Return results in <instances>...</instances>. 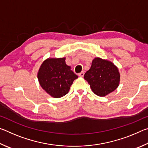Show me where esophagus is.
<instances>
[{"label": "esophagus", "mask_w": 148, "mask_h": 148, "mask_svg": "<svg viewBox=\"0 0 148 148\" xmlns=\"http://www.w3.org/2000/svg\"><path fill=\"white\" fill-rule=\"evenodd\" d=\"M79 76L80 77H83V76H84V72L83 71V72H80V73L79 74Z\"/></svg>", "instance_id": "esophagus-1"}]
</instances>
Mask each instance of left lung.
Here are the masks:
<instances>
[{"label": "left lung", "instance_id": "obj_1", "mask_svg": "<svg viewBox=\"0 0 148 148\" xmlns=\"http://www.w3.org/2000/svg\"><path fill=\"white\" fill-rule=\"evenodd\" d=\"M84 79L95 94L104 97L118 87L120 75L112 62L97 57L92 61L91 69L84 74Z\"/></svg>", "mask_w": 148, "mask_h": 148}]
</instances>
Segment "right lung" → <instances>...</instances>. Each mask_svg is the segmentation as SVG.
Wrapping results in <instances>:
<instances>
[{"label": "right lung", "instance_id": "obj_1", "mask_svg": "<svg viewBox=\"0 0 148 148\" xmlns=\"http://www.w3.org/2000/svg\"><path fill=\"white\" fill-rule=\"evenodd\" d=\"M77 76L66 65L65 58L47 59L42 64L38 73L41 87L55 98L68 93Z\"/></svg>", "mask_w": 148, "mask_h": 148}]
</instances>
